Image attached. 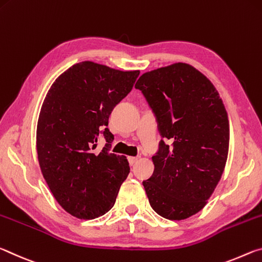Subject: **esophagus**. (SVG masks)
Wrapping results in <instances>:
<instances>
[{"instance_id":"34e87169","label":"esophagus","mask_w":262,"mask_h":262,"mask_svg":"<svg viewBox=\"0 0 262 262\" xmlns=\"http://www.w3.org/2000/svg\"><path fill=\"white\" fill-rule=\"evenodd\" d=\"M128 164L130 166H134L137 161H138V157H128Z\"/></svg>"}]
</instances>
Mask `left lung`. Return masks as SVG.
Returning a JSON list of instances; mask_svg holds the SVG:
<instances>
[{"label":"left lung","mask_w":262,"mask_h":262,"mask_svg":"<svg viewBox=\"0 0 262 262\" xmlns=\"http://www.w3.org/2000/svg\"><path fill=\"white\" fill-rule=\"evenodd\" d=\"M135 87L164 138L152 158V177L143 181L149 204L167 220H186L204 207L224 170L230 139L225 106L207 76L183 62L145 73Z\"/></svg>","instance_id":"left-lung-1"}]
</instances>
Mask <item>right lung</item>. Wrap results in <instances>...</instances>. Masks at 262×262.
Listing matches in <instances>:
<instances>
[{
	"instance_id": "right-lung-1",
	"label": "right lung",
	"mask_w": 262,
	"mask_h": 262,
	"mask_svg": "<svg viewBox=\"0 0 262 262\" xmlns=\"http://www.w3.org/2000/svg\"><path fill=\"white\" fill-rule=\"evenodd\" d=\"M138 75L82 61L47 93L37 125L38 160L54 199L72 216L94 220L108 212L130 173L126 158L110 153L114 135L106 126ZM101 135L106 145L96 152Z\"/></svg>"
}]
</instances>
